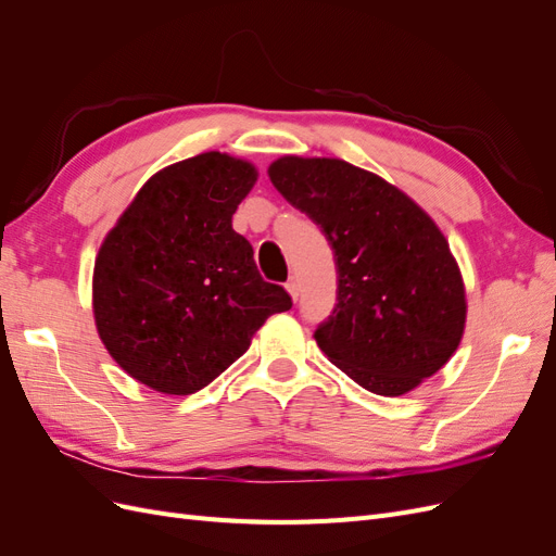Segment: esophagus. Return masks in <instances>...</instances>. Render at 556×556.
<instances>
[{
    "label": "esophagus",
    "instance_id": "34e87169",
    "mask_svg": "<svg viewBox=\"0 0 556 556\" xmlns=\"http://www.w3.org/2000/svg\"><path fill=\"white\" fill-rule=\"evenodd\" d=\"M285 288H288V292H290V296L296 301L299 299V290H301V285H299V278L296 276H292L288 282H285Z\"/></svg>",
    "mask_w": 556,
    "mask_h": 556
}]
</instances>
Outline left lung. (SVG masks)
Segmentation results:
<instances>
[{
    "mask_svg": "<svg viewBox=\"0 0 556 556\" xmlns=\"http://www.w3.org/2000/svg\"><path fill=\"white\" fill-rule=\"evenodd\" d=\"M274 188L331 243L339 290L315 341L364 390L401 396L459 348L466 290L450 243L392 182L336 157L285 155Z\"/></svg>",
    "mask_w": 556,
    "mask_h": 556,
    "instance_id": "1",
    "label": "left lung"
}]
</instances>
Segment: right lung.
Listing matches in <instances>:
<instances>
[{
  "label": "right lung",
  "mask_w": 556,
  "mask_h": 556,
  "mask_svg": "<svg viewBox=\"0 0 556 556\" xmlns=\"http://www.w3.org/2000/svg\"><path fill=\"white\" fill-rule=\"evenodd\" d=\"M255 180L250 162L215 150L176 162L146 180L99 248V339L150 390L199 392L243 355L268 315L292 308L231 227Z\"/></svg>",
  "instance_id": "right-lung-1"
}]
</instances>
